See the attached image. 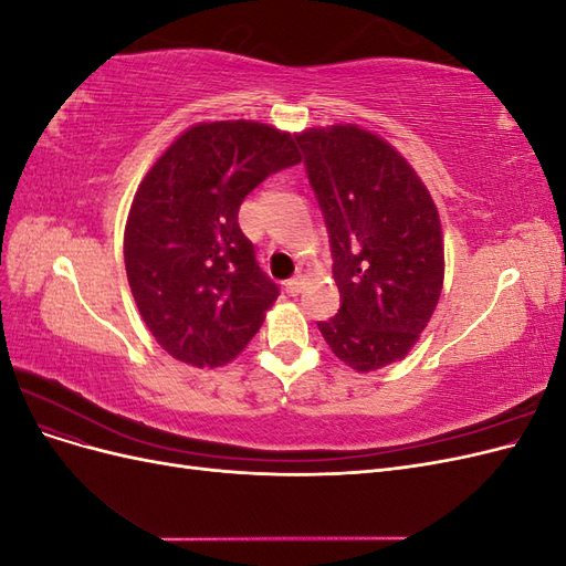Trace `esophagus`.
Here are the masks:
<instances>
[{"instance_id": "obj_1", "label": "esophagus", "mask_w": 566, "mask_h": 566, "mask_svg": "<svg viewBox=\"0 0 566 566\" xmlns=\"http://www.w3.org/2000/svg\"><path fill=\"white\" fill-rule=\"evenodd\" d=\"M302 283H304L302 276H293V279L285 281V290H287L290 295H300L302 293Z\"/></svg>"}]
</instances>
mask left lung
Wrapping results in <instances>:
<instances>
[{
	"mask_svg": "<svg viewBox=\"0 0 566 566\" xmlns=\"http://www.w3.org/2000/svg\"><path fill=\"white\" fill-rule=\"evenodd\" d=\"M333 252L339 310L318 331L358 373L399 361L441 295L443 243L420 177L380 136L333 125L295 136Z\"/></svg>",
	"mask_w": 566,
	"mask_h": 566,
	"instance_id": "obj_1",
	"label": "left lung"
}]
</instances>
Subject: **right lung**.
<instances>
[{
  "label": "right lung",
  "instance_id": "add662e5",
  "mask_svg": "<svg viewBox=\"0 0 566 566\" xmlns=\"http://www.w3.org/2000/svg\"><path fill=\"white\" fill-rule=\"evenodd\" d=\"M302 163L276 127L227 119L184 132L144 177L125 229L127 281L158 345L217 368L245 349L281 287L254 260L238 210L269 175Z\"/></svg>",
  "mask_w": 566,
  "mask_h": 566
}]
</instances>
